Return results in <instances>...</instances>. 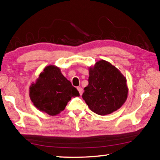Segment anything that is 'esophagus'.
Instances as JSON below:
<instances>
[{
  "mask_svg": "<svg viewBox=\"0 0 160 160\" xmlns=\"http://www.w3.org/2000/svg\"><path fill=\"white\" fill-rule=\"evenodd\" d=\"M77 89H78V92H79V93H80V95H82V88H80V87H78Z\"/></svg>",
  "mask_w": 160,
  "mask_h": 160,
  "instance_id": "esophagus-1",
  "label": "esophagus"
}]
</instances>
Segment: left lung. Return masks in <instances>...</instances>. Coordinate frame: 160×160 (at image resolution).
Wrapping results in <instances>:
<instances>
[{"instance_id":"left-lung-1","label":"left lung","mask_w":160,"mask_h":160,"mask_svg":"<svg viewBox=\"0 0 160 160\" xmlns=\"http://www.w3.org/2000/svg\"><path fill=\"white\" fill-rule=\"evenodd\" d=\"M88 85L82 99L97 114H110L122 107L128 98L126 77L109 62L99 60L88 68Z\"/></svg>"}]
</instances>
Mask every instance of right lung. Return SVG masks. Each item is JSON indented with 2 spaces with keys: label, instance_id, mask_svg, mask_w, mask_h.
Here are the masks:
<instances>
[{
  "label": "right lung",
  "instance_id": "right-lung-1",
  "mask_svg": "<svg viewBox=\"0 0 160 160\" xmlns=\"http://www.w3.org/2000/svg\"><path fill=\"white\" fill-rule=\"evenodd\" d=\"M29 98L38 110L56 116L65 109L72 97L80 96L77 89L61 73L60 68L50 65L29 87Z\"/></svg>",
  "mask_w": 160,
  "mask_h": 160
}]
</instances>
